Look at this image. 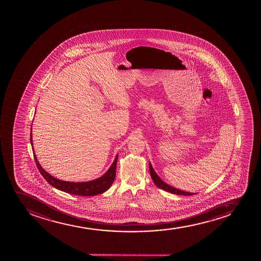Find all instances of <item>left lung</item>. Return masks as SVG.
Segmentation results:
<instances>
[{
	"label": "left lung",
	"instance_id": "left-lung-1",
	"mask_svg": "<svg viewBox=\"0 0 261 261\" xmlns=\"http://www.w3.org/2000/svg\"><path fill=\"white\" fill-rule=\"evenodd\" d=\"M149 165H150L149 166H150V177L152 178L153 182L156 185V187H159V188L164 190V191H166V192H171L172 194L182 195V196H191V195L196 194V193H193V192L192 193V192H184V191L177 189V188L172 187V186H169L167 184L165 183V182L158 176V174L155 172V171L153 170L152 166L150 165V163Z\"/></svg>",
	"mask_w": 261,
	"mask_h": 261
}]
</instances>
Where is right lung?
Returning a JSON list of instances; mask_svg holds the SVG:
<instances>
[{"mask_svg":"<svg viewBox=\"0 0 261 261\" xmlns=\"http://www.w3.org/2000/svg\"><path fill=\"white\" fill-rule=\"evenodd\" d=\"M31 130H32V129H31ZM30 143H31V145L33 146L32 133H30ZM32 149H33L34 158H35L36 166L38 168L40 173L42 174V177L47 180V182L49 185L54 186L55 188L60 190L62 192H67L69 194L84 196V197L95 196V195L100 194V193L106 192L114 182L115 177H116L117 155L110 169L102 175V177L92 180V181H89V182L75 183V182H67V181L57 179L53 176H51L50 174H48L47 171H44L42 166L40 165L39 162L37 161L33 147H32Z\"/></svg>","mask_w":261,"mask_h":261,"instance_id":"add662e5","label":"right lung"}]
</instances>
